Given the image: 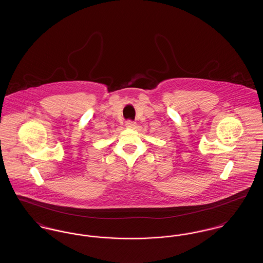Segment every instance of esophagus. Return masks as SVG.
I'll list each match as a JSON object with an SVG mask.
<instances>
[{
    "instance_id": "34e87169",
    "label": "esophagus",
    "mask_w": 263,
    "mask_h": 263,
    "mask_svg": "<svg viewBox=\"0 0 263 263\" xmlns=\"http://www.w3.org/2000/svg\"><path fill=\"white\" fill-rule=\"evenodd\" d=\"M135 122L134 121H132V120H127L125 122V125L127 128H133L134 126H135Z\"/></svg>"
}]
</instances>
